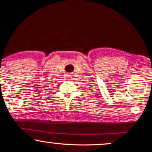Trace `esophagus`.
Listing matches in <instances>:
<instances>
[{
    "label": "esophagus",
    "instance_id": "esophagus-1",
    "mask_svg": "<svg viewBox=\"0 0 152 152\" xmlns=\"http://www.w3.org/2000/svg\"><path fill=\"white\" fill-rule=\"evenodd\" d=\"M71 75L70 74H67L66 75V79H70L71 78Z\"/></svg>",
    "mask_w": 152,
    "mask_h": 152
}]
</instances>
